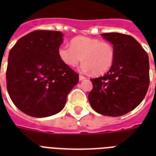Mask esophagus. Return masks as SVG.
I'll return each instance as SVG.
<instances>
[{
	"instance_id": "esophagus-1",
	"label": "esophagus",
	"mask_w": 156,
	"mask_h": 156,
	"mask_svg": "<svg viewBox=\"0 0 156 156\" xmlns=\"http://www.w3.org/2000/svg\"><path fill=\"white\" fill-rule=\"evenodd\" d=\"M85 77H84V76H83V75H79V80L80 81H82V80H83V79H85Z\"/></svg>"
}]
</instances>
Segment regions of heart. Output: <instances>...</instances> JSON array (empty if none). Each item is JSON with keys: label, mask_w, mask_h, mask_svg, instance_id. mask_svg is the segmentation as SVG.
Returning <instances> with one entry per match:
<instances>
[{"label": "heart", "mask_w": 156, "mask_h": 156, "mask_svg": "<svg viewBox=\"0 0 156 156\" xmlns=\"http://www.w3.org/2000/svg\"><path fill=\"white\" fill-rule=\"evenodd\" d=\"M59 56L65 65L75 67L81 61V69L90 72L94 75L106 73L111 68L115 57V50L112 44L99 39L79 36L71 40V47L61 46Z\"/></svg>", "instance_id": "obj_1"}]
</instances>
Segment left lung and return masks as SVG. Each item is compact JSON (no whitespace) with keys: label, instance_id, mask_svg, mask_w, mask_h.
Here are the masks:
<instances>
[{"label":"left lung","instance_id":"obj_1","mask_svg":"<svg viewBox=\"0 0 156 156\" xmlns=\"http://www.w3.org/2000/svg\"><path fill=\"white\" fill-rule=\"evenodd\" d=\"M113 45L115 57L108 73L91 78L93 88L88 95L90 106L104 116L128 113L140 104L150 84L147 53L133 37L121 33H104Z\"/></svg>","mask_w":156,"mask_h":156}]
</instances>
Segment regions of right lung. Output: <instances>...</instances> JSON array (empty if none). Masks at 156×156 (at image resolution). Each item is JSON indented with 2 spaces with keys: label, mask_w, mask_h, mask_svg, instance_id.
Returning <instances> with one entry per match:
<instances>
[{
  "label": "right lung",
  "mask_w": 156,
  "mask_h": 156,
  "mask_svg": "<svg viewBox=\"0 0 156 156\" xmlns=\"http://www.w3.org/2000/svg\"><path fill=\"white\" fill-rule=\"evenodd\" d=\"M60 31L37 30L18 40L9 51L6 86L19 110L34 117L61 112L79 76L63 63L58 50Z\"/></svg>",
  "instance_id": "add662e5"
}]
</instances>
